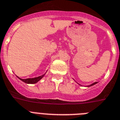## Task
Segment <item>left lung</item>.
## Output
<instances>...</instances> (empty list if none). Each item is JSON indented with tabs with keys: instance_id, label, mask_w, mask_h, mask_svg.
<instances>
[{
	"instance_id": "obj_1",
	"label": "left lung",
	"mask_w": 120,
	"mask_h": 120,
	"mask_svg": "<svg viewBox=\"0 0 120 120\" xmlns=\"http://www.w3.org/2000/svg\"><path fill=\"white\" fill-rule=\"evenodd\" d=\"M98 83L97 82H94V83H92V84H91V85H88V86H88H88H92V85H94V84H96V83ZM79 85H80V84H79Z\"/></svg>"
}]
</instances>
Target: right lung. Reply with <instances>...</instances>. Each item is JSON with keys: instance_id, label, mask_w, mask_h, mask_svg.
I'll list each match as a JSON object with an SVG mask.
<instances>
[{"instance_id": "add662e5", "label": "right lung", "mask_w": 120, "mask_h": 120, "mask_svg": "<svg viewBox=\"0 0 120 120\" xmlns=\"http://www.w3.org/2000/svg\"><path fill=\"white\" fill-rule=\"evenodd\" d=\"M45 75V74H43V75H40V76H39V77H34V78H29V79H21V78H19V77H18V76H17V77H18V78L20 79V80H22V81H23V82H25V83L33 84V83H37V82H38L39 80H41V79H42L43 77H44V75Z\"/></svg>"}]
</instances>
